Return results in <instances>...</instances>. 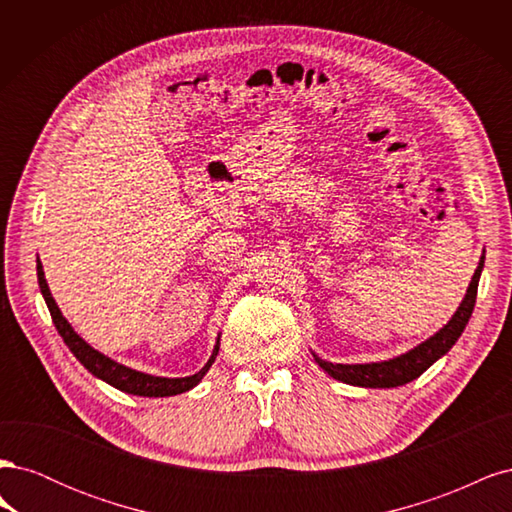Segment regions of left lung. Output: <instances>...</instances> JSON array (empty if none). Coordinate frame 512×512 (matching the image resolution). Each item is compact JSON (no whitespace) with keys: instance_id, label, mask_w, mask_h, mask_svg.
I'll return each instance as SVG.
<instances>
[{"instance_id":"obj_1","label":"left lung","mask_w":512,"mask_h":512,"mask_svg":"<svg viewBox=\"0 0 512 512\" xmlns=\"http://www.w3.org/2000/svg\"><path fill=\"white\" fill-rule=\"evenodd\" d=\"M483 265H485V254L480 256V262L472 275V282L468 286L466 297H463L461 305L457 307L455 316L421 346L412 348L406 354H399V356H395V359L380 361V363L342 365V363L322 361L318 354H314L316 363L324 371H327L331 378H335L339 382H346V384H354V386H365V389H393V386H401V384H408V382L416 380L427 367H431L440 359V356H444L455 346L459 335L463 333V329H466V324L472 316L474 303H476L478 280H480V271H483Z\"/></svg>"}]
</instances>
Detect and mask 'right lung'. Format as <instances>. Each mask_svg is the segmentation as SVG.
Returning <instances> with one entry per match:
<instances>
[{"label": "right lung", "mask_w": 512, "mask_h": 512, "mask_svg": "<svg viewBox=\"0 0 512 512\" xmlns=\"http://www.w3.org/2000/svg\"><path fill=\"white\" fill-rule=\"evenodd\" d=\"M38 284H40V292L42 297L46 301V307H49L51 312V318L55 322V327L59 331V335L64 337L66 346L70 348V352L76 356L83 363L85 369H89L91 374H94L96 378L108 382L111 386H115V389L123 391V393H130V395H138V397H170V395H179V393H185L194 389V386L203 380V376L209 371V367L213 365L215 356H218V350H220V337H218V344H215L213 348V354L211 359L207 361V365L198 371V374L194 376H185V378H160V376H149V374H143V371H136V369H130L126 365H121L113 359H108V356H104L102 352L91 348L85 339L76 333L70 322L61 316L59 307L53 299V294L49 290V284H46L44 280V271H42V262L38 258Z\"/></svg>", "instance_id": "obj_1"}]
</instances>
